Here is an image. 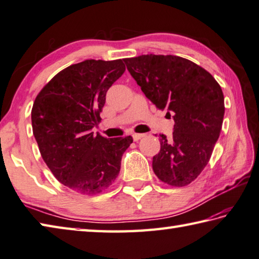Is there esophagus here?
<instances>
[{"label": "esophagus", "instance_id": "34e87169", "mask_svg": "<svg viewBox=\"0 0 259 259\" xmlns=\"http://www.w3.org/2000/svg\"><path fill=\"white\" fill-rule=\"evenodd\" d=\"M144 137H145L144 134H134V135H133V138H134L135 141H138V140H140L141 138H144Z\"/></svg>", "mask_w": 259, "mask_h": 259}]
</instances>
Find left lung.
<instances>
[{
    "mask_svg": "<svg viewBox=\"0 0 259 259\" xmlns=\"http://www.w3.org/2000/svg\"><path fill=\"white\" fill-rule=\"evenodd\" d=\"M123 62L146 98L173 114L171 138L159 135L154 173L170 186L189 185L209 163L220 136L225 115L220 85L201 66L179 56L150 54Z\"/></svg>",
    "mask_w": 259,
    "mask_h": 259,
    "instance_id": "1",
    "label": "left lung"
}]
</instances>
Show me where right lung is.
I'll use <instances>...</instances> for the list:
<instances>
[{"instance_id": "right-lung-1", "label": "right lung", "mask_w": 259, "mask_h": 259, "mask_svg": "<svg viewBox=\"0 0 259 259\" xmlns=\"http://www.w3.org/2000/svg\"><path fill=\"white\" fill-rule=\"evenodd\" d=\"M121 59H88L63 69L40 91L31 110L42 159L60 183L95 195L112 185L133 137L94 135L108 90L124 73Z\"/></svg>"}]
</instances>
